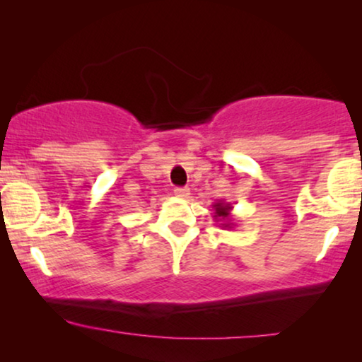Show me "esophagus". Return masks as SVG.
I'll use <instances>...</instances> for the list:
<instances>
[{"instance_id": "esophagus-1", "label": "esophagus", "mask_w": 362, "mask_h": 362, "mask_svg": "<svg viewBox=\"0 0 362 362\" xmlns=\"http://www.w3.org/2000/svg\"><path fill=\"white\" fill-rule=\"evenodd\" d=\"M175 194L181 199H186V197H189V187H176Z\"/></svg>"}]
</instances>
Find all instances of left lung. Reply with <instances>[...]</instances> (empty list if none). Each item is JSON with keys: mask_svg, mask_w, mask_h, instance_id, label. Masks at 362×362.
<instances>
[{"mask_svg": "<svg viewBox=\"0 0 362 362\" xmlns=\"http://www.w3.org/2000/svg\"><path fill=\"white\" fill-rule=\"evenodd\" d=\"M214 221L219 222V227L222 229H232L234 227V217H232L230 211L234 209V207L230 206V202H226L224 199L214 202Z\"/></svg>", "mask_w": 362, "mask_h": 362, "instance_id": "obj_1", "label": "left lung"}]
</instances>
